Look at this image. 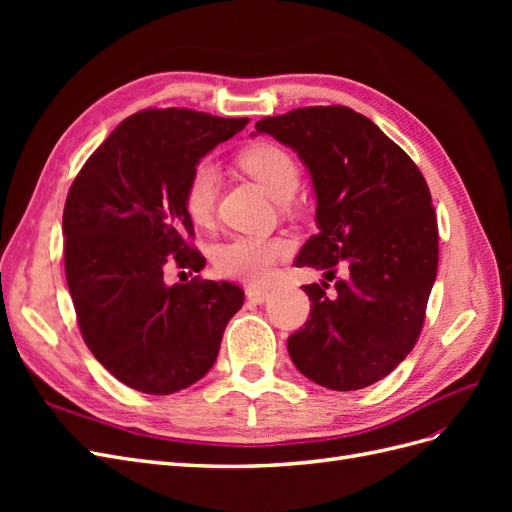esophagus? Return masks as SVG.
<instances>
[{
	"mask_svg": "<svg viewBox=\"0 0 512 512\" xmlns=\"http://www.w3.org/2000/svg\"><path fill=\"white\" fill-rule=\"evenodd\" d=\"M245 297H247V301H252V303H265L269 299V292L265 288L250 286L245 290Z\"/></svg>",
	"mask_w": 512,
	"mask_h": 512,
	"instance_id": "esophagus-1",
	"label": "esophagus"
}]
</instances>
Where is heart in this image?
<instances>
[{
	"instance_id": "heart-1",
	"label": "heart",
	"mask_w": 512,
	"mask_h": 512,
	"mask_svg": "<svg viewBox=\"0 0 512 512\" xmlns=\"http://www.w3.org/2000/svg\"><path fill=\"white\" fill-rule=\"evenodd\" d=\"M239 164L254 177L267 194L280 203L294 196L301 181V170L290 151L275 143H256L241 151ZM218 168L211 160H200L185 185L183 205L190 220L198 226L209 224L215 198H218ZM290 254V241L284 237H247L237 235L213 250V265L222 275L241 282H265L273 273L277 260Z\"/></svg>"
}]
</instances>
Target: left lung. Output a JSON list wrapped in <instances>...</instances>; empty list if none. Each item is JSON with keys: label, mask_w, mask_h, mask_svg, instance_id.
<instances>
[{"label": "left lung", "mask_w": 512, "mask_h": 512, "mask_svg": "<svg viewBox=\"0 0 512 512\" xmlns=\"http://www.w3.org/2000/svg\"><path fill=\"white\" fill-rule=\"evenodd\" d=\"M297 151L316 192L318 235L297 267L344 280L307 284L303 329L288 337L301 374L333 391L389 376L414 348L438 273V222L421 170L374 121L348 106H305L256 123Z\"/></svg>", "instance_id": "obj_1"}]
</instances>
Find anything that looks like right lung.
Wrapping results in <instances>:
<instances>
[{
    "instance_id": "obj_1",
    "label": "right lung",
    "mask_w": 512,
    "mask_h": 512,
    "mask_svg": "<svg viewBox=\"0 0 512 512\" xmlns=\"http://www.w3.org/2000/svg\"><path fill=\"white\" fill-rule=\"evenodd\" d=\"M190 108H147L121 121L76 175L64 207L66 280L91 354L134 391L170 395L218 359L243 305L230 282L166 284L200 271L185 185L207 153L247 126Z\"/></svg>"
}]
</instances>
